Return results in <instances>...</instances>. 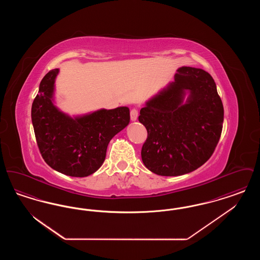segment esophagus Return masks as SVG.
<instances>
[{"mask_svg":"<svg viewBox=\"0 0 260 260\" xmlns=\"http://www.w3.org/2000/svg\"><path fill=\"white\" fill-rule=\"evenodd\" d=\"M137 116H138V110L136 108H134L131 110V119L132 121H136L137 119Z\"/></svg>","mask_w":260,"mask_h":260,"instance_id":"obj_1","label":"esophagus"}]
</instances>
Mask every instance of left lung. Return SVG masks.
Listing matches in <instances>:
<instances>
[{"label":"left lung","mask_w":260,"mask_h":260,"mask_svg":"<svg viewBox=\"0 0 260 260\" xmlns=\"http://www.w3.org/2000/svg\"><path fill=\"white\" fill-rule=\"evenodd\" d=\"M190 95L183 104L185 90ZM224 109L208 72L181 67L174 82L150 99L138 120L147 129L141 158L152 173L177 176L191 173L211 157L222 132Z\"/></svg>","instance_id":"obj_1"}]
</instances>
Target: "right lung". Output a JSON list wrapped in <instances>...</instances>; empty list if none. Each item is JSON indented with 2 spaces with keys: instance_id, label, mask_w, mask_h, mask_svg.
<instances>
[{
  "instance_id": "obj_1",
  "label": "right lung",
  "mask_w": 260,
  "mask_h": 260,
  "mask_svg": "<svg viewBox=\"0 0 260 260\" xmlns=\"http://www.w3.org/2000/svg\"><path fill=\"white\" fill-rule=\"evenodd\" d=\"M58 69L41 81L31 117L38 147L45 161L58 173L85 177L95 173L106 157L112 138L129 123V109H101L75 119L52 103Z\"/></svg>"
}]
</instances>
